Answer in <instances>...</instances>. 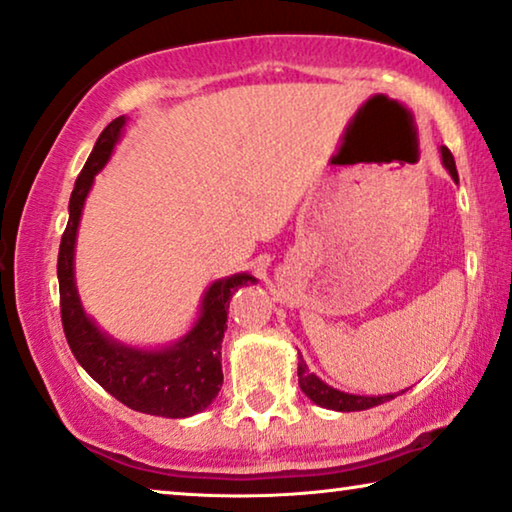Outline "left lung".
I'll return each instance as SVG.
<instances>
[{"instance_id": "left-lung-1", "label": "left lung", "mask_w": 512, "mask_h": 512, "mask_svg": "<svg viewBox=\"0 0 512 512\" xmlns=\"http://www.w3.org/2000/svg\"><path fill=\"white\" fill-rule=\"evenodd\" d=\"M441 163H444L448 174H451L453 181L457 183L455 158H453V154L446 147H441ZM299 386H301V391L308 395L312 402L319 404V407H326V409H333V411H363V409L377 407V404H384V402L395 398V395H352V393H342V391H338V388L324 384V381L319 379L317 375H312V372L308 370V365H305L301 354H299Z\"/></svg>"}]
</instances>
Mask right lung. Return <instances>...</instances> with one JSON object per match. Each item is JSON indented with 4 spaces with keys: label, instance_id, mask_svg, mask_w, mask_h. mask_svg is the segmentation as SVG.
Listing matches in <instances>:
<instances>
[{
    "label": "right lung",
    "instance_id": "obj_1",
    "mask_svg": "<svg viewBox=\"0 0 512 512\" xmlns=\"http://www.w3.org/2000/svg\"><path fill=\"white\" fill-rule=\"evenodd\" d=\"M124 126L126 117H117L103 128L68 202V225L61 236L57 259L61 324L73 356L112 398L142 414L186 418L207 409L223 386L220 345L227 331L230 299L236 289L255 282V278L250 273H236L213 282L204 292L195 326L170 347L137 349L121 345L87 317L75 287V239L94 177L110 160Z\"/></svg>",
    "mask_w": 512,
    "mask_h": 512
}]
</instances>
